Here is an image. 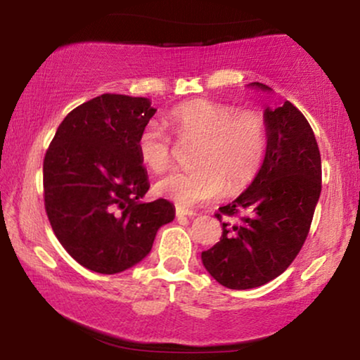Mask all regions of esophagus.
I'll use <instances>...</instances> for the list:
<instances>
[{
	"instance_id": "esophagus-1",
	"label": "esophagus",
	"mask_w": 360,
	"mask_h": 360,
	"mask_svg": "<svg viewBox=\"0 0 360 360\" xmlns=\"http://www.w3.org/2000/svg\"><path fill=\"white\" fill-rule=\"evenodd\" d=\"M175 214L176 216H195L196 213L193 210H188V208H184V206H175Z\"/></svg>"
}]
</instances>
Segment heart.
<instances>
[{
  "label": "heart",
  "mask_w": 360,
  "mask_h": 360,
  "mask_svg": "<svg viewBox=\"0 0 360 360\" xmlns=\"http://www.w3.org/2000/svg\"><path fill=\"white\" fill-rule=\"evenodd\" d=\"M167 121L179 139L198 141L193 152L196 167L175 170L157 181V195L180 206H196L219 198L226 188L243 190L257 176L269 149V126L262 112L198 98L172 108ZM136 152L152 174H164L174 160L172 139L155 122L139 131Z\"/></svg>",
  "instance_id": "b5f03b06"
}]
</instances>
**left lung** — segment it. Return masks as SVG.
I'll return each instance as SVG.
<instances>
[{
  "mask_svg": "<svg viewBox=\"0 0 360 360\" xmlns=\"http://www.w3.org/2000/svg\"><path fill=\"white\" fill-rule=\"evenodd\" d=\"M252 86L270 90L257 82ZM264 117V164L249 188L216 213L219 221L229 216L239 223H223L219 243L201 252L211 277L231 290L260 287L288 269L307 240L321 193V155L307 117L290 101L267 108Z\"/></svg>",
  "mask_w": 360,
  "mask_h": 360,
  "instance_id": "1",
  "label": "left lung"
}]
</instances>
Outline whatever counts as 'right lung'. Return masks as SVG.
<instances>
[{
	"label": "right lung",
	"mask_w": 360,
	"mask_h": 360,
	"mask_svg": "<svg viewBox=\"0 0 360 360\" xmlns=\"http://www.w3.org/2000/svg\"><path fill=\"white\" fill-rule=\"evenodd\" d=\"M155 110L147 98L105 95L77 106L44 157V205L63 249L88 270L120 274L150 252L170 201L149 190L136 139Z\"/></svg>",
	"instance_id": "1"
}]
</instances>
